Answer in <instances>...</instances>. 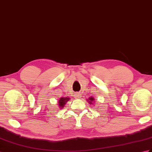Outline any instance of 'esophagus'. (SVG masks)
<instances>
[{
    "mask_svg": "<svg viewBox=\"0 0 152 152\" xmlns=\"http://www.w3.org/2000/svg\"><path fill=\"white\" fill-rule=\"evenodd\" d=\"M80 94H79V93H77V94H75V97L76 98H80Z\"/></svg>",
    "mask_w": 152,
    "mask_h": 152,
    "instance_id": "obj_1",
    "label": "esophagus"
}]
</instances>
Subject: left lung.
I'll return each mask as SVG.
<instances>
[{
	"instance_id": "left-lung-1",
	"label": "left lung",
	"mask_w": 152,
	"mask_h": 152,
	"mask_svg": "<svg viewBox=\"0 0 152 152\" xmlns=\"http://www.w3.org/2000/svg\"><path fill=\"white\" fill-rule=\"evenodd\" d=\"M89 103H91V104H92V102L94 100V98H93V97H90V98H89Z\"/></svg>"
}]
</instances>
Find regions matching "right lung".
Segmentation results:
<instances>
[{
    "instance_id": "right-lung-1",
    "label": "right lung",
    "mask_w": 152,
    "mask_h": 152,
    "mask_svg": "<svg viewBox=\"0 0 152 152\" xmlns=\"http://www.w3.org/2000/svg\"><path fill=\"white\" fill-rule=\"evenodd\" d=\"M69 98H61L59 100V106L61 108L64 107V105L66 104V102L69 100Z\"/></svg>"
}]
</instances>
